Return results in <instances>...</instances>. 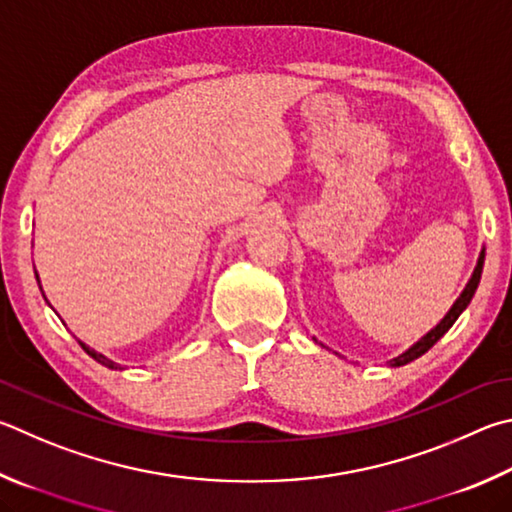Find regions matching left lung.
I'll use <instances>...</instances> for the list:
<instances>
[{"label":"left lung","mask_w":512,"mask_h":512,"mask_svg":"<svg viewBox=\"0 0 512 512\" xmlns=\"http://www.w3.org/2000/svg\"><path fill=\"white\" fill-rule=\"evenodd\" d=\"M483 259H486V250L481 248V253H479V259H477V266H475V271H472V277H470V282L466 284V288H463V293L459 295V300L452 304V309L445 313V318L436 324V327L432 329V331H427L425 336L416 342V345H412L410 349H407L405 353H401V356L398 358H394V360H389V365L392 367H401V365H407V362H412V360H416L418 356H423V353L427 351V349H432L436 342H439L445 333L450 331V327L454 322H457V318L459 315L466 311V306L470 304V300H472V295H475V291H477V286H479V280H481V271H483Z\"/></svg>","instance_id":"obj_1"}]
</instances>
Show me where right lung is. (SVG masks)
<instances>
[{
	"label": "right lung",
	"mask_w": 512,
	"mask_h": 512,
	"mask_svg": "<svg viewBox=\"0 0 512 512\" xmlns=\"http://www.w3.org/2000/svg\"><path fill=\"white\" fill-rule=\"evenodd\" d=\"M35 277H37V273H35ZM37 282H40V277H37ZM80 342V340H78ZM80 347L82 349H85L87 353H89V356L91 358H94L96 362H100V365H105V367H109V369H123V367H120L118 365V362H114V360H109L107 356H102V353H98V351H94V349H89L87 345H85V342H80Z\"/></svg>",
	"instance_id": "obj_1"
}]
</instances>
